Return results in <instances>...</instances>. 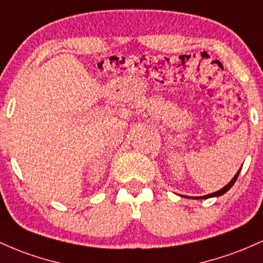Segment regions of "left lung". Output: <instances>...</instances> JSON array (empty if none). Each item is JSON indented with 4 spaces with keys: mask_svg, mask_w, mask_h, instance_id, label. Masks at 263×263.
I'll use <instances>...</instances> for the list:
<instances>
[{
    "mask_svg": "<svg viewBox=\"0 0 263 263\" xmlns=\"http://www.w3.org/2000/svg\"><path fill=\"white\" fill-rule=\"evenodd\" d=\"M239 171H241V168L238 170L237 171V174L235 175V177L232 178V180L230 181L229 183L226 184V186L224 187H222L221 190H218V191H216V192H213V193H210V195H204V196H200V197H190V196H187V197H190V198H193V200H206V198H211V197H218V196H222L223 195V193H226L227 191H229V190L231 189V187L233 186V184H235V182H236V180H237V177H238V175H239ZM182 196V195H181ZM182 197H186V196H182Z\"/></svg>",
    "mask_w": 263,
    "mask_h": 263,
    "instance_id": "left-lung-1",
    "label": "left lung"
}]
</instances>
